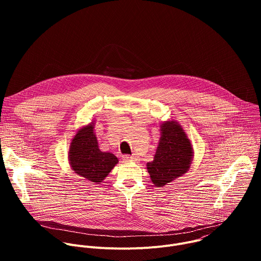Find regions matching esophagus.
<instances>
[{"instance_id":"esophagus-1","label":"esophagus","mask_w":261,"mask_h":261,"mask_svg":"<svg viewBox=\"0 0 261 261\" xmlns=\"http://www.w3.org/2000/svg\"><path fill=\"white\" fill-rule=\"evenodd\" d=\"M124 161L125 162H137L138 161V157L136 156H124Z\"/></svg>"}]
</instances>
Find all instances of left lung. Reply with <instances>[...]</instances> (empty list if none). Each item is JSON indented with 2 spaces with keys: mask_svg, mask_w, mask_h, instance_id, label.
Segmentation results:
<instances>
[{
  "mask_svg": "<svg viewBox=\"0 0 261 261\" xmlns=\"http://www.w3.org/2000/svg\"><path fill=\"white\" fill-rule=\"evenodd\" d=\"M160 134L154 160L146 163L147 172L158 188L189 171L194 157L191 140L176 121L163 122Z\"/></svg>",
  "mask_w": 261,
  "mask_h": 261,
  "instance_id": "8db88e82",
  "label": "left lung"
}]
</instances>
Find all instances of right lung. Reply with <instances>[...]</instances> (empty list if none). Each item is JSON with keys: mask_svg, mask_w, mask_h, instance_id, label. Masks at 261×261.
<instances>
[{"mask_svg": "<svg viewBox=\"0 0 261 261\" xmlns=\"http://www.w3.org/2000/svg\"><path fill=\"white\" fill-rule=\"evenodd\" d=\"M68 160L71 169L79 175L95 184L105 179L119 163V159L110 152L99 148L95 133V121L82 127L71 139Z\"/></svg>", "mask_w": 261, "mask_h": 261, "instance_id": "obj_1", "label": "right lung"}]
</instances>
